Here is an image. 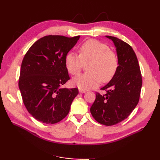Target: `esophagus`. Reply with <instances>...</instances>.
<instances>
[{
	"label": "esophagus",
	"mask_w": 160,
	"mask_h": 160,
	"mask_svg": "<svg viewBox=\"0 0 160 160\" xmlns=\"http://www.w3.org/2000/svg\"><path fill=\"white\" fill-rule=\"evenodd\" d=\"M79 92L80 93H84L86 92V91L85 90H82V89H79Z\"/></svg>",
	"instance_id": "1"
}]
</instances>
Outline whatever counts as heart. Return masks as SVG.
Masks as SVG:
<instances>
[{
	"mask_svg": "<svg viewBox=\"0 0 160 160\" xmlns=\"http://www.w3.org/2000/svg\"><path fill=\"white\" fill-rule=\"evenodd\" d=\"M88 64L87 73L80 75L72 81L75 86L82 90H87L110 81L118 68L117 56L107 45L96 40L84 42L79 48V56L70 52L65 56V66L71 75L80 73L83 64Z\"/></svg>",
	"mask_w": 160,
	"mask_h": 160,
	"instance_id": "heart-1",
	"label": "heart"
}]
</instances>
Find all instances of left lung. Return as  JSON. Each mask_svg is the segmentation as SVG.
Wrapping results in <instances>:
<instances>
[{
	"label": "left lung",
	"mask_w": 160,
	"mask_h": 160,
	"mask_svg": "<svg viewBox=\"0 0 160 160\" xmlns=\"http://www.w3.org/2000/svg\"><path fill=\"white\" fill-rule=\"evenodd\" d=\"M116 48L118 68L110 82L102 88L106 94L96 93L90 108L93 118L99 123L112 126L127 118L140 100L142 84L137 56L132 47L116 37L106 36Z\"/></svg>",
	"instance_id": "left-lung-1"
}]
</instances>
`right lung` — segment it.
Instances as JSON below:
<instances>
[{
    "mask_svg": "<svg viewBox=\"0 0 160 160\" xmlns=\"http://www.w3.org/2000/svg\"><path fill=\"white\" fill-rule=\"evenodd\" d=\"M80 36H46L30 47L22 60L18 87L23 103L36 120L56 124L65 118L78 94L64 85L70 79L65 56Z\"/></svg>",
    "mask_w": 160,
    "mask_h": 160,
    "instance_id": "obj_1",
    "label": "right lung"
}]
</instances>
